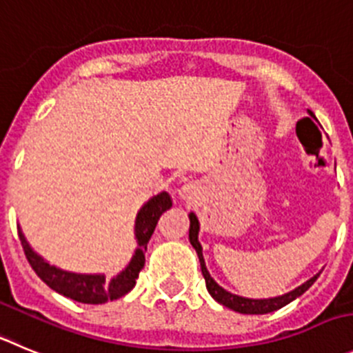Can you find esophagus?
Returning <instances> with one entry per match:
<instances>
[{
	"label": "esophagus",
	"mask_w": 353,
	"mask_h": 353,
	"mask_svg": "<svg viewBox=\"0 0 353 353\" xmlns=\"http://www.w3.org/2000/svg\"><path fill=\"white\" fill-rule=\"evenodd\" d=\"M195 196V186L192 183H184L183 186L179 188V199L181 200H190Z\"/></svg>",
	"instance_id": "obj_1"
}]
</instances>
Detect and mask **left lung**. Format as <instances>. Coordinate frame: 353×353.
<instances>
[{"instance_id":"obj_1","label":"left lung","mask_w":353,"mask_h":353,"mask_svg":"<svg viewBox=\"0 0 353 353\" xmlns=\"http://www.w3.org/2000/svg\"><path fill=\"white\" fill-rule=\"evenodd\" d=\"M199 232H200L199 217H196L193 212H190V242H192V245L195 247L196 254H199L200 268H202V275L203 279H205L207 291H209V294L212 296L217 303H221L223 306H226V308H230V310L239 312V314L263 315V314H270V312L279 310V308H282V306L289 305V303L294 301L296 298H299L305 291H308V288H310V285L317 281V276L321 275V272H319L317 275H314L310 281H306L305 284L296 288L294 291L288 292V294L276 296V298L251 299V298H243V296H239V294H233V292H228L226 289H223L221 285L217 284L212 276H210L209 270H207L205 266V261H203L202 245H200L199 242Z\"/></svg>"}]
</instances>
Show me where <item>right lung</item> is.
Segmentation results:
<instances>
[{"instance_id": "1", "label": "right lung", "mask_w": 353, "mask_h": 353, "mask_svg": "<svg viewBox=\"0 0 353 353\" xmlns=\"http://www.w3.org/2000/svg\"><path fill=\"white\" fill-rule=\"evenodd\" d=\"M170 207H172V199H170L167 192L158 193V195H154L153 199H150L141 207L136 217V252L132 256L130 263L125 266V270H121L111 281H108L106 276L101 275V273H97V275H85V273H72L57 268V266L47 263L41 256L32 251L21 228H19V239H21L26 258H28L31 268L34 270L36 275L48 288L78 303L102 305V303L121 298V296H125L134 289L136 279L139 276L141 270L144 268V254H146L148 242H150L151 235H153L154 228H157L160 216L167 209H170Z\"/></svg>"}]
</instances>
